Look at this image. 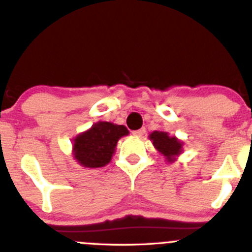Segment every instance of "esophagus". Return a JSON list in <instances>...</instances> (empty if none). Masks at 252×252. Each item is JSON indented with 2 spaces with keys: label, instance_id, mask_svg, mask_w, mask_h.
Here are the masks:
<instances>
[{
  "label": "esophagus",
  "instance_id": "obj_1",
  "mask_svg": "<svg viewBox=\"0 0 252 252\" xmlns=\"http://www.w3.org/2000/svg\"><path fill=\"white\" fill-rule=\"evenodd\" d=\"M133 134L135 136H142L145 134V128H141V129H138V130H134Z\"/></svg>",
  "mask_w": 252,
  "mask_h": 252
}]
</instances>
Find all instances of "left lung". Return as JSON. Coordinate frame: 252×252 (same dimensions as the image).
<instances>
[{
	"mask_svg": "<svg viewBox=\"0 0 252 252\" xmlns=\"http://www.w3.org/2000/svg\"><path fill=\"white\" fill-rule=\"evenodd\" d=\"M150 139L154 142L157 151L161 152L163 156H166L168 161H173V156L179 155L180 151H182L180 141L175 138H171L164 131H154L150 135Z\"/></svg>",
	"mask_w": 252,
	"mask_h": 252,
	"instance_id": "1",
	"label": "left lung"
}]
</instances>
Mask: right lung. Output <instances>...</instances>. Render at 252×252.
<instances>
[{"label": "right lung", "mask_w": 252, "mask_h": 252, "mask_svg": "<svg viewBox=\"0 0 252 252\" xmlns=\"http://www.w3.org/2000/svg\"><path fill=\"white\" fill-rule=\"evenodd\" d=\"M128 135L124 126L98 122L74 140V157L81 166L97 168L111 161L117 141Z\"/></svg>", "instance_id": "1"}]
</instances>
